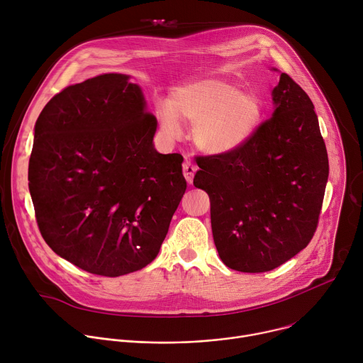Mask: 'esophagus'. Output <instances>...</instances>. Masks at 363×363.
Wrapping results in <instances>:
<instances>
[{
    "instance_id": "1",
    "label": "esophagus",
    "mask_w": 363,
    "mask_h": 363,
    "mask_svg": "<svg viewBox=\"0 0 363 363\" xmlns=\"http://www.w3.org/2000/svg\"><path fill=\"white\" fill-rule=\"evenodd\" d=\"M184 177L186 179L188 184H192V179H194V174L196 172V167L191 162V161H185L184 162Z\"/></svg>"
}]
</instances>
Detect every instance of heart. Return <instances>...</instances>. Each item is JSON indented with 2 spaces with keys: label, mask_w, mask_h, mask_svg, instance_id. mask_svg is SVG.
I'll list each match as a JSON object with an SVG mask.
<instances>
[{
  "label": "heart",
  "mask_w": 363,
  "mask_h": 363,
  "mask_svg": "<svg viewBox=\"0 0 363 363\" xmlns=\"http://www.w3.org/2000/svg\"><path fill=\"white\" fill-rule=\"evenodd\" d=\"M262 119V103L254 94L224 79H201L178 89L161 109L167 133L177 136L181 122L194 125V139L208 152H228L241 146Z\"/></svg>",
  "instance_id": "obj_1"
}]
</instances>
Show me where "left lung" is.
<instances>
[{"label":"left lung","mask_w":363,"mask_h":363,"mask_svg":"<svg viewBox=\"0 0 363 363\" xmlns=\"http://www.w3.org/2000/svg\"><path fill=\"white\" fill-rule=\"evenodd\" d=\"M276 111L237 149L199 155L194 185L211 199L223 263L242 273L284 264L313 238L329 177L315 106L286 73L273 89Z\"/></svg>","instance_id":"obj_1"}]
</instances>
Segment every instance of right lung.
I'll use <instances>...</instances> for the list:
<instances>
[{"label": "right lung", "mask_w": 363, "mask_h": 363, "mask_svg": "<svg viewBox=\"0 0 363 363\" xmlns=\"http://www.w3.org/2000/svg\"><path fill=\"white\" fill-rule=\"evenodd\" d=\"M101 74L44 106L28 186L38 230L79 269L118 277L158 255L186 189L179 153L153 147L157 118L138 84Z\"/></svg>", "instance_id": "1"}]
</instances>
